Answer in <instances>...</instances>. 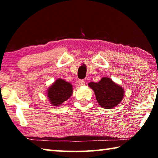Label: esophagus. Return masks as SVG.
I'll list each match as a JSON object with an SVG mask.
<instances>
[{"label":"esophagus","mask_w":158,"mask_h":158,"mask_svg":"<svg viewBox=\"0 0 158 158\" xmlns=\"http://www.w3.org/2000/svg\"><path fill=\"white\" fill-rule=\"evenodd\" d=\"M85 85V81L84 80H77V86H81V85Z\"/></svg>","instance_id":"esophagus-1"}]
</instances>
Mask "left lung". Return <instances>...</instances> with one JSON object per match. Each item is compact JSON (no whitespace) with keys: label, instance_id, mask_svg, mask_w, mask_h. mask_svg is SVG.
Segmentation results:
<instances>
[{"label":"left lung","instance_id":"left-lung-1","mask_svg":"<svg viewBox=\"0 0 158 158\" xmlns=\"http://www.w3.org/2000/svg\"><path fill=\"white\" fill-rule=\"evenodd\" d=\"M89 85L94 91L99 105L105 109L114 108L123 98V89L108 77H103L99 82H90Z\"/></svg>","mask_w":158,"mask_h":158}]
</instances>
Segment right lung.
I'll list each match as a JSON object with an SVG mask.
<instances>
[{
  "mask_svg": "<svg viewBox=\"0 0 158 158\" xmlns=\"http://www.w3.org/2000/svg\"><path fill=\"white\" fill-rule=\"evenodd\" d=\"M47 97L53 106H59L73 95V85L64 79H58L47 90Z\"/></svg>",
  "mask_w": 158,
  "mask_h": 158,
  "instance_id": "1",
  "label": "right lung"
}]
</instances>
